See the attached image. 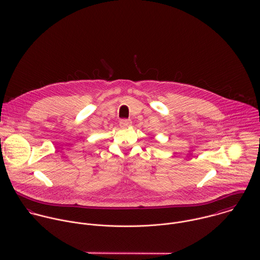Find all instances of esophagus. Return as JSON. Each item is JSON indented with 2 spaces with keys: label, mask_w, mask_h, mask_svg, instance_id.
Wrapping results in <instances>:
<instances>
[{
  "label": "esophagus",
  "mask_w": 260,
  "mask_h": 260,
  "mask_svg": "<svg viewBox=\"0 0 260 260\" xmlns=\"http://www.w3.org/2000/svg\"><path fill=\"white\" fill-rule=\"evenodd\" d=\"M131 121L130 120H128V119H123V120H121L120 121V127L121 128H128V127H130L131 126Z\"/></svg>",
  "instance_id": "34e87169"
}]
</instances>
